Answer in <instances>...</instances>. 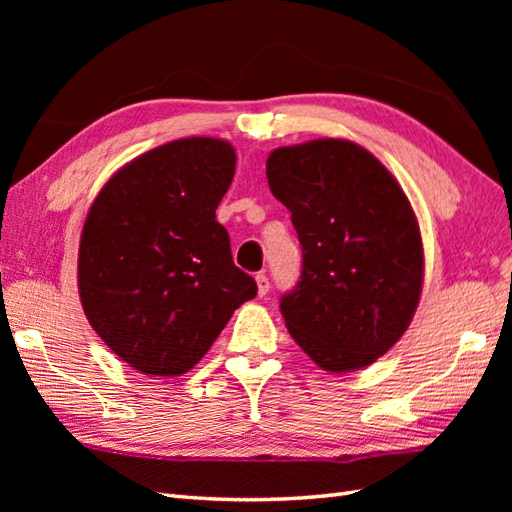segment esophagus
I'll use <instances>...</instances> for the list:
<instances>
[{
	"instance_id": "obj_1",
	"label": "esophagus",
	"mask_w": 512,
	"mask_h": 512,
	"mask_svg": "<svg viewBox=\"0 0 512 512\" xmlns=\"http://www.w3.org/2000/svg\"><path fill=\"white\" fill-rule=\"evenodd\" d=\"M255 281H257V295H259V297H266V295H268V290H270V281H268V277H266L264 273H259V275L255 277Z\"/></svg>"
}]
</instances>
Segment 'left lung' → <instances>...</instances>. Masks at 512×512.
<instances>
[{
    "label": "left lung",
    "mask_w": 512,
    "mask_h": 512,
    "mask_svg": "<svg viewBox=\"0 0 512 512\" xmlns=\"http://www.w3.org/2000/svg\"><path fill=\"white\" fill-rule=\"evenodd\" d=\"M266 178L303 253L279 303L290 336L325 372L372 365L407 332L422 292V237L405 191L341 138L270 151Z\"/></svg>",
    "instance_id": "obj_1"
}]
</instances>
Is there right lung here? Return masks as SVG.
Wrapping results in <instances>:
<instances>
[{"instance_id":"right-lung-1","label":"right lung","mask_w":512,"mask_h":512,"mask_svg":"<svg viewBox=\"0 0 512 512\" xmlns=\"http://www.w3.org/2000/svg\"><path fill=\"white\" fill-rule=\"evenodd\" d=\"M233 176L231 143L180 138L127 162L90 206L81 306L103 343L140 374L189 372L257 295L215 220Z\"/></svg>"}]
</instances>
